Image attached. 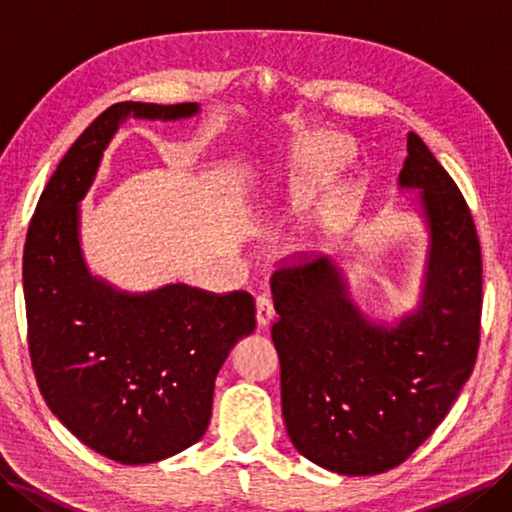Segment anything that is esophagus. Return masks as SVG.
Returning a JSON list of instances; mask_svg holds the SVG:
<instances>
[{"instance_id": "obj_1", "label": "esophagus", "mask_w": 512, "mask_h": 512, "mask_svg": "<svg viewBox=\"0 0 512 512\" xmlns=\"http://www.w3.org/2000/svg\"><path fill=\"white\" fill-rule=\"evenodd\" d=\"M275 317V308H273V299L268 295H259L257 297V323L259 328H266V325L273 321Z\"/></svg>"}]
</instances>
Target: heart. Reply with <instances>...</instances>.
I'll return each instance as SVG.
<instances>
[{"instance_id":"b5f03b06","label":"heart","mask_w":512,"mask_h":512,"mask_svg":"<svg viewBox=\"0 0 512 512\" xmlns=\"http://www.w3.org/2000/svg\"><path fill=\"white\" fill-rule=\"evenodd\" d=\"M343 160L341 143H336L330 136L319 134L310 138L303 149V176L312 180L323 173L332 171Z\"/></svg>"}]
</instances>
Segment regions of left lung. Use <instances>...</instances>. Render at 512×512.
<instances>
[{
	"instance_id": "8db88e82",
	"label": "left lung",
	"mask_w": 512,
	"mask_h": 512,
	"mask_svg": "<svg viewBox=\"0 0 512 512\" xmlns=\"http://www.w3.org/2000/svg\"><path fill=\"white\" fill-rule=\"evenodd\" d=\"M400 187L422 189L431 231L420 310L369 325L328 259L297 257L273 277L281 411L297 451L323 469L376 475L436 431L469 380L482 323V248L462 191L418 134Z\"/></svg>"
}]
</instances>
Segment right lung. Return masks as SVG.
<instances>
[{
	"mask_svg": "<svg viewBox=\"0 0 512 512\" xmlns=\"http://www.w3.org/2000/svg\"><path fill=\"white\" fill-rule=\"evenodd\" d=\"M195 112V103L107 107L61 158L26 235L28 352L41 396L83 444L121 464L165 460L204 436L215 376L257 323L244 290L215 295L176 284L132 297L83 264L76 202L118 121Z\"/></svg>",
	"mask_w": 512,
	"mask_h": 512,
	"instance_id": "1",
	"label": "right lung"
}]
</instances>
